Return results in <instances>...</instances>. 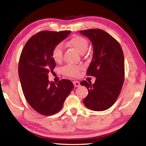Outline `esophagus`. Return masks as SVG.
Here are the masks:
<instances>
[{"instance_id": "obj_1", "label": "esophagus", "mask_w": 146, "mask_h": 146, "mask_svg": "<svg viewBox=\"0 0 146 146\" xmlns=\"http://www.w3.org/2000/svg\"><path fill=\"white\" fill-rule=\"evenodd\" d=\"M73 84H74V86H75V88H76V87H79V86H80V82H78V81H76V80H75V81H74L73 82Z\"/></svg>"}]
</instances>
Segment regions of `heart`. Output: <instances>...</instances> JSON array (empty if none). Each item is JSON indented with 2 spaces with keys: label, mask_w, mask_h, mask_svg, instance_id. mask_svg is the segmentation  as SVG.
<instances>
[{
  "label": "heart",
  "mask_w": 146,
  "mask_h": 146,
  "mask_svg": "<svg viewBox=\"0 0 146 146\" xmlns=\"http://www.w3.org/2000/svg\"><path fill=\"white\" fill-rule=\"evenodd\" d=\"M66 44L75 48L78 52L84 53L88 48V41L87 39L80 35H75L70 39ZM64 46L62 44H58L54 47L52 50V58L56 62H59L63 57ZM82 65L76 64H68L62 68L61 71L64 75L76 77L79 75L80 71L82 70Z\"/></svg>",
  "instance_id": "b5f03b06"
}]
</instances>
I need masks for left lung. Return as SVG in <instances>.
I'll use <instances>...</instances> for the list:
<instances>
[{
	"label": "left lung",
	"instance_id": "1",
	"mask_svg": "<svg viewBox=\"0 0 146 146\" xmlns=\"http://www.w3.org/2000/svg\"><path fill=\"white\" fill-rule=\"evenodd\" d=\"M89 38L93 47V55L87 75L96 77L95 82H80L88 90L83 102L91 110L102 111L111 107L122 90L124 81V58L120 44L102 29H90L79 31Z\"/></svg>",
	"mask_w": 146,
	"mask_h": 146
}]
</instances>
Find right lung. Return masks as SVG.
I'll return each instance as SVG.
<instances>
[{"label": "right lung", "mask_w": 146, "mask_h": 146, "mask_svg": "<svg viewBox=\"0 0 146 146\" xmlns=\"http://www.w3.org/2000/svg\"><path fill=\"white\" fill-rule=\"evenodd\" d=\"M70 31H42L29 39L22 51L19 75L27 102L40 115L58 112L74 86L70 80L49 82L48 73L55 68L52 58L54 47L64 40Z\"/></svg>", "instance_id": "obj_1"}]
</instances>
